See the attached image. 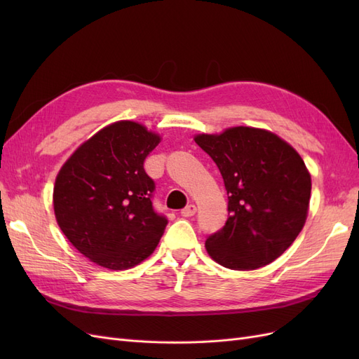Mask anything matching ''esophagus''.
<instances>
[{
	"instance_id": "1",
	"label": "esophagus",
	"mask_w": 359,
	"mask_h": 359,
	"mask_svg": "<svg viewBox=\"0 0 359 359\" xmlns=\"http://www.w3.org/2000/svg\"><path fill=\"white\" fill-rule=\"evenodd\" d=\"M194 214H196V205H194V203L187 205L186 208H184V210L181 211V215H184V217H191V215H194Z\"/></svg>"
}]
</instances>
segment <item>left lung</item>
Segmentation results:
<instances>
[{"label": "left lung", "mask_w": 359, "mask_h": 359, "mask_svg": "<svg viewBox=\"0 0 359 359\" xmlns=\"http://www.w3.org/2000/svg\"><path fill=\"white\" fill-rule=\"evenodd\" d=\"M196 142L219 168L229 194L223 229L205 241L212 260L250 271L274 262L307 220L311 177L298 151L265 128L238 126Z\"/></svg>", "instance_id": "1"}]
</instances>
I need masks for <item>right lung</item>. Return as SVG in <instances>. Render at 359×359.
I'll list each match as a JSON object with an SVG mask.
<instances>
[{"mask_svg":"<svg viewBox=\"0 0 359 359\" xmlns=\"http://www.w3.org/2000/svg\"><path fill=\"white\" fill-rule=\"evenodd\" d=\"M161 140L136 121L112 123L76 148L53 186V212L72 245L95 265L123 271L153 255L168 220L153 210L144 169Z\"/></svg>","mask_w":359,"mask_h":359,"instance_id":"1","label":"right lung"}]
</instances>
